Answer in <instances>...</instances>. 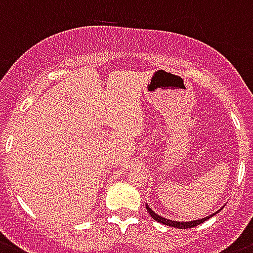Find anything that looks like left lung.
<instances>
[{
  "instance_id": "8db88e82",
  "label": "left lung",
  "mask_w": 253,
  "mask_h": 253,
  "mask_svg": "<svg viewBox=\"0 0 253 253\" xmlns=\"http://www.w3.org/2000/svg\"><path fill=\"white\" fill-rule=\"evenodd\" d=\"M145 207H146V210H148V212H149V215L152 216V217L154 218L156 221L161 222V224H163V225H167V226H172V228H177V229H189V228H193V226H197V225L205 222L206 220L211 218L212 216H215L216 213H218V211H221V210H222V209H220L217 212H215V213H212V215L207 216V217H205V218H201V220H193V221H186L185 222V221H172V220L165 218V217H162V216L157 215L156 212L153 211V210L150 209L148 205H145Z\"/></svg>"
}]
</instances>
